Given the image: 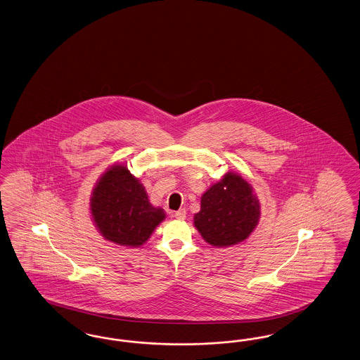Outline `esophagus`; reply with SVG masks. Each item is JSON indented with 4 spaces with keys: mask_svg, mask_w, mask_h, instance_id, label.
I'll return each mask as SVG.
<instances>
[{
    "mask_svg": "<svg viewBox=\"0 0 360 360\" xmlns=\"http://www.w3.org/2000/svg\"><path fill=\"white\" fill-rule=\"evenodd\" d=\"M174 217H175L176 219H185V217H186V210H185V209H179L178 212H175V213H174Z\"/></svg>",
    "mask_w": 360,
    "mask_h": 360,
    "instance_id": "obj_1",
    "label": "esophagus"
}]
</instances>
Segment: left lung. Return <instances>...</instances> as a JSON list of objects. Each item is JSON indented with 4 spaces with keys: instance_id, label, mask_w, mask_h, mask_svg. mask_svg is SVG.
<instances>
[{
    "instance_id": "8db88e82",
    "label": "left lung",
    "mask_w": 360,
    "mask_h": 360,
    "mask_svg": "<svg viewBox=\"0 0 360 360\" xmlns=\"http://www.w3.org/2000/svg\"><path fill=\"white\" fill-rule=\"evenodd\" d=\"M261 216V205L250 184L237 173H226L201 197V210L194 214V226L214 248H228L245 241Z\"/></svg>"
}]
</instances>
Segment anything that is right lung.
<instances>
[{
  "label": "right lung",
  "instance_id": "add662e5",
  "mask_svg": "<svg viewBox=\"0 0 360 360\" xmlns=\"http://www.w3.org/2000/svg\"><path fill=\"white\" fill-rule=\"evenodd\" d=\"M89 212L104 240L129 248L146 244L166 218L162 207L150 203L141 181L120 163L101 174L89 197Z\"/></svg>",
  "mask_w": 360,
  "mask_h": 360
}]
</instances>
